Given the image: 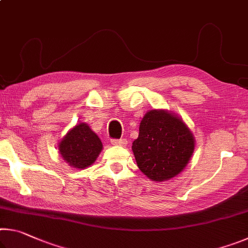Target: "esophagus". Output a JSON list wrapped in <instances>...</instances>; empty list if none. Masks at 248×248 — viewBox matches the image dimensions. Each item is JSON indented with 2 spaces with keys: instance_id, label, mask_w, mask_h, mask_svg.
<instances>
[{
  "instance_id": "1",
  "label": "esophagus",
  "mask_w": 248,
  "mask_h": 248,
  "mask_svg": "<svg viewBox=\"0 0 248 248\" xmlns=\"http://www.w3.org/2000/svg\"><path fill=\"white\" fill-rule=\"evenodd\" d=\"M111 144L112 145H119V146H123L127 144V140L124 139H111Z\"/></svg>"
}]
</instances>
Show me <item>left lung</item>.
<instances>
[{
  "instance_id": "1",
  "label": "left lung",
  "mask_w": 248,
  "mask_h": 248,
  "mask_svg": "<svg viewBox=\"0 0 248 248\" xmlns=\"http://www.w3.org/2000/svg\"><path fill=\"white\" fill-rule=\"evenodd\" d=\"M195 139L184 121L171 112L154 109L146 112L133 141L138 167L154 182L175 177L189 162Z\"/></svg>"
}]
</instances>
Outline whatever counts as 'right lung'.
<instances>
[{"label":"right lung","mask_w":248,"mask_h":248,"mask_svg":"<svg viewBox=\"0 0 248 248\" xmlns=\"http://www.w3.org/2000/svg\"><path fill=\"white\" fill-rule=\"evenodd\" d=\"M103 144L93 130L84 123L75 125L59 143V152L70 166L86 169L102 152Z\"/></svg>","instance_id":"1"}]
</instances>
